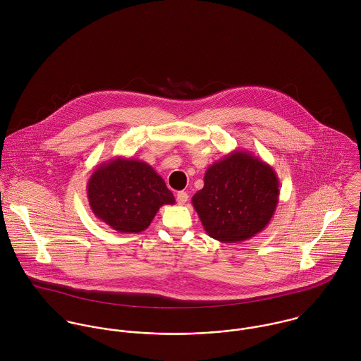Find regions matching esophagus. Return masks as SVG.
Listing matches in <instances>:
<instances>
[{"label":"esophagus","mask_w":361,"mask_h":361,"mask_svg":"<svg viewBox=\"0 0 361 361\" xmlns=\"http://www.w3.org/2000/svg\"><path fill=\"white\" fill-rule=\"evenodd\" d=\"M188 199H189V196H188L186 192H178L176 193V202H178L179 206H183L188 202Z\"/></svg>","instance_id":"esophagus-1"}]
</instances>
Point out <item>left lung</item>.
<instances>
[{
  "label": "left lung",
  "instance_id": "8db88e82",
  "mask_svg": "<svg viewBox=\"0 0 361 361\" xmlns=\"http://www.w3.org/2000/svg\"><path fill=\"white\" fill-rule=\"evenodd\" d=\"M279 200V180L271 165L253 153L233 150L207 168L204 188L192 197L208 236L238 243L269 224Z\"/></svg>",
  "mask_w": 361,
  "mask_h": 361
}]
</instances>
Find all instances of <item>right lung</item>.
<instances>
[{
  "label": "right lung",
  "instance_id": "1",
  "mask_svg": "<svg viewBox=\"0 0 361 361\" xmlns=\"http://www.w3.org/2000/svg\"><path fill=\"white\" fill-rule=\"evenodd\" d=\"M93 214L121 233L149 228L164 204H175L172 192L145 161L116 157L99 165L87 182Z\"/></svg>",
  "mask_w": 361,
  "mask_h": 361
}]
</instances>
